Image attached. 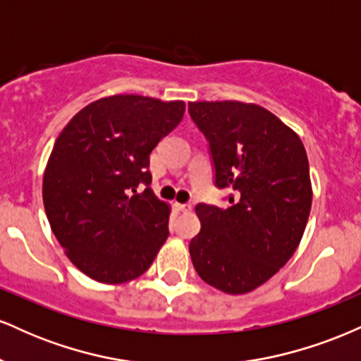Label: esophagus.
<instances>
[{
    "label": "esophagus",
    "instance_id": "obj_1",
    "mask_svg": "<svg viewBox=\"0 0 361 361\" xmlns=\"http://www.w3.org/2000/svg\"><path fill=\"white\" fill-rule=\"evenodd\" d=\"M178 212H190L192 210V205L190 204H175Z\"/></svg>",
    "mask_w": 361,
    "mask_h": 361
}]
</instances>
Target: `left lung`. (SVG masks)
I'll return each mask as SVG.
<instances>
[{
	"mask_svg": "<svg viewBox=\"0 0 361 361\" xmlns=\"http://www.w3.org/2000/svg\"><path fill=\"white\" fill-rule=\"evenodd\" d=\"M190 117L209 140L215 186L229 207H195L202 229L190 243L205 283L241 295L270 280L292 258L310 214L312 185L304 144L263 106L190 102Z\"/></svg>",
	"mask_w": 361,
	"mask_h": 361,
	"instance_id": "1",
	"label": "left lung"
}]
</instances>
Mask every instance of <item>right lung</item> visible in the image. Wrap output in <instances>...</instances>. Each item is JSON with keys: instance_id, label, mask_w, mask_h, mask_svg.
<instances>
[{"instance_id": "obj_1", "label": "right lung", "mask_w": 361, "mask_h": 361, "mask_svg": "<svg viewBox=\"0 0 361 361\" xmlns=\"http://www.w3.org/2000/svg\"><path fill=\"white\" fill-rule=\"evenodd\" d=\"M183 114L180 100L114 94L62 128L45 166L44 207L66 256L90 279H137L166 241L171 209L149 188V154ZM140 183L147 190L137 194Z\"/></svg>"}]
</instances>
